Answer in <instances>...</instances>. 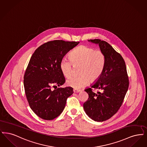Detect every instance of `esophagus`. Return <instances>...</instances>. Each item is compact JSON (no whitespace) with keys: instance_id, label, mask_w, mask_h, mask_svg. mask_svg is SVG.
<instances>
[{"instance_id":"esophagus-1","label":"esophagus","mask_w":147,"mask_h":147,"mask_svg":"<svg viewBox=\"0 0 147 147\" xmlns=\"http://www.w3.org/2000/svg\"><path fill=\"white\" fill-rule=\"evenodd\" d=\"M74 93H78V92H81V90H77V89H74Z\"/></svg>"}]
</instances>
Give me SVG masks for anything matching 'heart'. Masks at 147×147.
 Masks as SVG:
<instances>
[{
  "instance_id": "b5f03b06",
  "label": "heart",
  "mask_w": 147,
  "mask_h": 147,
  "mask_svg": "<svg viewBox=\"0 0 147 147\" xmlns=\"http://www.w3.org/2000/svg\"><path fill=\"white\" fill-rule=\"evenodd\" d=\"M106 58L100 50L93 47L80 45L71 52L69 59H63L60 70L64 76L69 78L73 74L75 67L79 68L78 76L69 78L66 83L69 86L80 89L90 82L97 80L102 74L105 67Z\"/></svg>"
}]
</instances>
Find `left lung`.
Listing matches in <instances>:
<instances>
[{
	"label": "left lung",
	"instance_id": "left-lung-1",
	"mask_svg": "<svg viewBox=\"0 0 147 147\" xmlns=\"http://www.w3.org/2000/svg\"><path fill=\"white\" fill-rule=\"evenodd\" d=\"M98 44L106 58L102 75L96 83L84 90L88 99L83 104L86 114L96 121L102 122L117 112L123 102L129 86V80L124 59L121 54L104 40L90 39ZM93 89L102 92L94 93Z\"/></svg>",
	"mask_w": 147,
	"mask_h": 147
}]
</instances>
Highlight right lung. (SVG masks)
I'll use <instances>...</instances> for the list:
<instances>
[{"label": "right lung", "mask_w": 147, "mask_h": 147, "mask_svg": "<svg viewBox=\"0 0 147 147\" xmlns=\"http://www.w3.org/2000/svg\"><path fill=\"white\" fill-rule=\"evenodd\" d=\"M79 43L49 41L39 46L30 59L24 77L25 92L30 108L42 119L51 120L60 115L74 93L70 87H57L65 82L60 67L63 58Z\"/></svg>", "instance_id": "1"}]
</instances>
